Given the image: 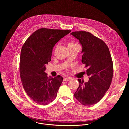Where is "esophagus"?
Here are the masks:
<instances>
[{
  "label": "esophagus",
  "instance_id": "obj_1",
  "mask_svg": "<svg viewBox=\"0 0 129 129\" xmlns=\"http://www.w3.org/2000/svg\"><path fill=\"white\" fill-rule=\"evenodd\" d=\"M71 79V78L70 77H66V78H64L63 79V81H69Z\"/></svg>",
  "mask_w": 129,
  "mask_h": 129
}]
</instances>
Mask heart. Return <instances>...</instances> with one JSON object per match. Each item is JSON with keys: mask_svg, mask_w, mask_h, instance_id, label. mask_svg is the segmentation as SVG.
<instances>
[{"mask_svg": "<svg viewBox=\"0 0 129 129\" xmlns=\"http://www.w3.org/2000/svg\"><path fill=\"white\" fill-rule=\"evenodd\" d=\"M74 44H77L74 43H70L69 45H74Z\"/></svg>", "mask_w": 129, "mask_h": 129, "instance_id": "obj_1", "label": "heart"}]
</instances>
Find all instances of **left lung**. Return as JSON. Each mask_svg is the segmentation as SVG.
Instances as JSON below:
<instances>
[{"label":"left lung","mask_w":129,"mask_h":129,"mask_svg":"<svg viewBox=\"0 0 129 129\" xmlns=\"http://www.w3.org/2000/svg\"><path fill=\"white\" fill-rule=\"evenodd\" d=\"M79 40L82 50L81 61L88 69L89 80L78 79L79 86L74 97L82 105L90 106L98 102L110 87L113 74V65L108 46L101 39L85 31L71 33Z\"/></svg>","instance_id":"8db88e82"}]
</instances>
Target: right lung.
<instances>
[{
	"instance_id": "obj_1",
	"label": "right lung",
	"mask_w": 129,
	"mask_h": 129,
	"mask_svg": "<svg viewBox=\"0 0 129 129\" xmlns=\"http://www.w3.org/2000/svg\"><path fill=\"white\" fill-rule=\"evenodd\" d=\"M71 30L41 28L33 33L21 51L20 73L25 91L40 105H47L56 97L62 82L60 75L48 77L46 65L51 60L54 47Z\"/></svg>"
}]
</instances>
